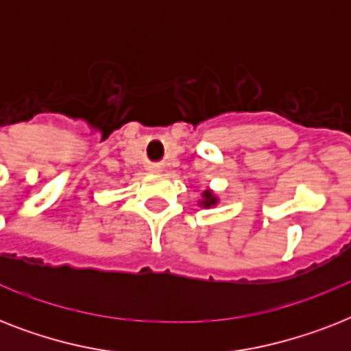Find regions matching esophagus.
Returning <instances> with one entry per match:
<instances>
[{"instance_id": "34e87169", "label": "esophagus", "mask_w": 351, "mask_h": 351, "mask_svg": "<svg viewBox=\"0 0 351 351\" xmlns=\"http://www.w3.org/2000/svg\"><path fill=\"white\" fill-rule=\"evenodd\" d=\"M153 171H158V169H156V167H153Z\"/></svg>"}]
</instances>
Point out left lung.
Masks as SVG:
<instances>
[{"label": "left lung", "mask_w": 351, "mask_h": 351, "mask_svg": "<svg viewBox=\"0 0 351 351\" xmlns=\"http://www.w3.org/2000/svg\"><path fill=\"white\" fill-rule=\"evenodd\" d=\"M202 197H204V200L200 204H202L204 208H211V206H215V204H217V198H215V195L211 191H204Z\"/></svg>", "instance_id": "obj_1"}]
</instances>
